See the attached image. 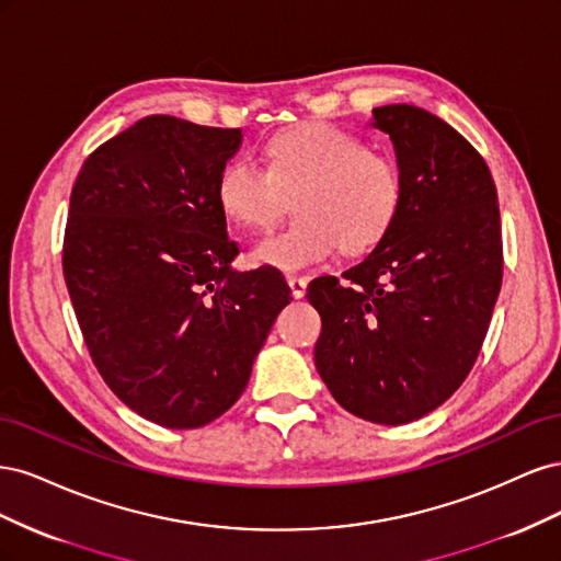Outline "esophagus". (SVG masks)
<instances>
[{"label": "esophagus", "mask_w": 561, "mask_h": 561, "mask_svg": "<svg viewBox=\"0 0 561 561\" xmlns=\"http://www.w3.org/2000/svg\"><path fill=\"white\" fill-rule=\"evenodd\" d=\"M287 285H290L295 299H301L304 295H307V278H304V276L290 274V276H287Z\"/></svg>", "instance_id": "34e87169"}]
</instances>
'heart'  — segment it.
Here are the masks:
<instances>
[{
	"mask_svg": "<svg viewBox=\"0 0 561 561\" xmlns=\"http://www.w3.org/2000/svg\"><path fill=\"white\" fill-rule=\"evenodd\" d=\"M266 168L236 157L219 168L215 196L241 229L274 225L293 196L295 217L252 250V260L283 271L325 260L339 245L365 252L393 227L402 206L398 163L332 124L311 122L276 133Z\"/></svg>",
	"mask_w": 561,
	"mask_h": 561,
	"instance_id": "heart-1",
	"label": "heart"
}]
</instances>
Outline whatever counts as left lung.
I'll use <instances>...</instances> for the list:
<instances>
[{
  "label": "left lung",
  "mask_w": 561,
  "mask_h": 561,
  "mask_svg": "<svg viewBox=\"0 0 561 561\" xmlns=\"http://www.w3.org/2000/svg\"><path fill=\"white\" fill-rule=\"evenodd\" d=\"M390 135L402 206L367 257L309 283L320 313L316 369L334 400L402 426L454 396L478 360L503 278L501 213L484 159L414 105L371 110Z\"/></svg>",
  "instance_id": "8db88e82"
}]
</instances>
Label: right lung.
<instances>
[{
  "mask_svg": "<svg viewBox=\"0 0 561 561\" xmlns=\"http://www.w3.org/2000/svg\"><path fill=\"white\" fill-rule=\"evenodd\" d=\"M241 140L151 114L100 145L72 186L62 274L83 342L114 396L163 428L222 416L293 299L278 268H231L215 184Z\"/></svg>",
  "mask_w": 561,
  "mask_h": 561,
  "instance_id": "add662e5",
  "label": "right lung"
}]
</instances>
